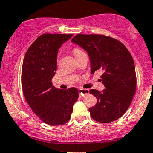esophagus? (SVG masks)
I'll return each mask as SVG.
<instances>
[{
  "label": "esophagus",
  "mask_w": 153,
  "mask_h": 153,
  "mask_svg": "<svg viewBox=\"0 0 153 153\" xmlns=\"http://www.w3.org/2000/svg\"><path fill=\"white\" fill-rule=\"evenodd\" d=\"M79 93L80 97H84L85 96V95L89 94V89H79Z\"/></svg>",
  "instance_id": "34e87169"
}]
</instances>
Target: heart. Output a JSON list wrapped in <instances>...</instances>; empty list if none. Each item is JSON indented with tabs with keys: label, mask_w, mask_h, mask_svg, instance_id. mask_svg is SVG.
I'll return each mask as SVG.
<instances>
[{
	"label": "heart",
	"mask_w": 153,
	"mask_h": 153,
	"mask_svg": "<svg viewBox=\"0 0 153 153\" xmlns=\"http://www.w3.org/2000/svg\"><path fill=\"white\" fill-rule=\"evenodd\" d=\"M84 53V51L78 48H74L73 49V53H74V55L75 58L78 56H79L81 53Z\"/></svg>",
	"instance_id": "b5f03b06"
}]
</instances>
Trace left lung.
<instances>
[{"label":"left lung","mask_w":153,"mask_h":153,"mask_svg":"<svg viewBox=\"0 0 153 153\" xmlns=\"http://www.w3.org/2000/svg\"><path fill=\"white\" fill-rule=\"evenodd\" d=\"M71 42L83 48L89 54L91 72L101 70L105 89L89 93L97 104L89 109L93 120L98 123L115 121L125 114L135 94L137 78L134 61L130 51L120 41L99 34H78Z\"/></svg>","instance_id":"8db88e82"}]
</instances>
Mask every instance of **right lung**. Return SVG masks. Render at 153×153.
<instances>
[{"mask_svg":"<svg viewBox=\"0 0 153 153\" xmlns=\"http://www.w3.org/2000/svg\"><path fill=\"white\" fill-rule=\"evenodd\" d=\"M72 36L42 34L30 45L23 59L21 84L24 97L33 112L49 125L68 123L79 97L75 87L59 89L51 82L56 71L59 48Z\"/></svg>","mask_w":153,"mask_h":153,"instance_id":"1","label":"right lung"}]
</instances>
